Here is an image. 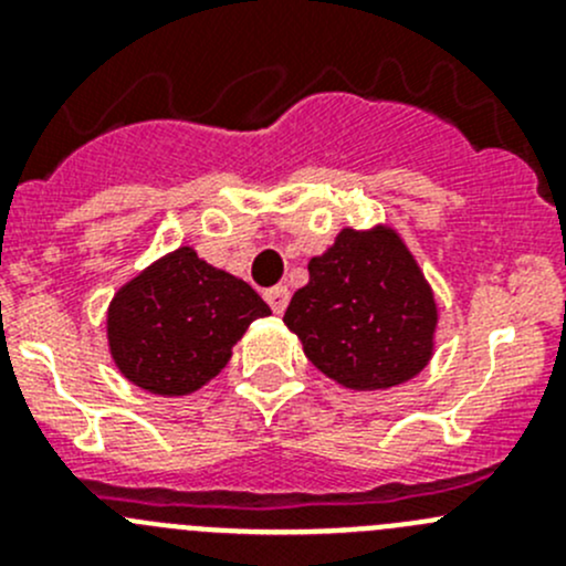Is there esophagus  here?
<instances>
[{"mask_svg":"<svg viewBox=\"0 0 566 566\" xmlns=\"http://www.w3.org/2000/svg\"><path fill=\"white\" fill-rule=\"evenodd\" d=\"M265 301H268V306L276 312V315H282L290 304V290L284 287V284H276V287L265 290Z\"/></svg>","mask_w":566,"mask_h":566,"instance_id":"esophagus-1","label":"esophagus"}]
</instances>
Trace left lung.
Returning a JSON list of instances; mask_svg holds the SVG:
<instances>
[{"mask_svg":"<svg viewBox=\"0 0 566 566\" xmlns=\"http://www.w3.org/2000/svg\"><path fill=\"white\" fill-rule=\"evenodd\" d=\"M438 310L413 254L389 227L342 230L310 260L284 312L306 358L356 391L391 389L427 367Z\"/></svg>","mask_w":566,"mask_h":566,"instance_id":"1","label":"left lung"}]
</instances>
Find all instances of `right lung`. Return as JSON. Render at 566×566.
<instances>
[{"label": "right lung", "mask_w": 566, "mask_h": 566, "mask_svg": "<svg viewBox=\"0 0 566 566\" xmlns=\"http://www.w3.org/2000/svg\"><path fill=\"white\" fill-rule=\"evenodd\" d=\"M271 315L243 279L199 260L191 247L153 262L108 306V350L139 389L182 397L227 367L232 345Z\"/></svg>", "instance_id": "obj_1"}]
</instances>
